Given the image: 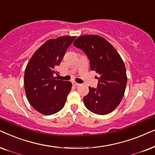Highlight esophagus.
<instances>
[{"label": "esophagus", "instance_id": "34e87169", "mask_svg": "<svg viewBox=\"0 0 155 155\" xmlns=\"http://www.w3.org/2000/svg\"><path fill=\"white\" fill-rule=\"evenodd\" d=\"M72 84H73V85H74V86H79V85H80L79 84L76 83V82H75V81H72Z\"/></svg>", "mask_w": 155, "mask_h": 155}]
</instances>
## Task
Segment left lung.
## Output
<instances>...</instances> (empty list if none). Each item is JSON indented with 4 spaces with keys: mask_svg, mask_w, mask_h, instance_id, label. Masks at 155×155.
<instances>
[{
    "mask_svg": "<svg viewBox=\"0 0 155 155\" xmlns=\"http://www.w3.org/2000/svg\"><path fill=\"white\" fill-rule=\"evenodd\" d=\"M73 45L81 49L90 61L91 70L100 75L97 88L89 86L84 97L86 108L98 115L114 110L122 100L127 84L125 66L116 49L98 35L79 37Z\"/></svg>",
    "mask_w": 155,
    "mask_h": 155,
    "instance_id": "1",
    "label": "left lung"
}]
</instances>
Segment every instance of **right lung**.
I'll return each mask as SVG.
<instances>
[{"mask_svg": "<svg viewBox=\"0 0 155 155\" xmlns=\"http://www.w3.org/2000/svg\"><path fill=\"white\" fill-rule=\"evenodd\" d=\"M76 37L62 36L45 42L31 57L24 75L25 91L33 108L49 115L61 110L71 89L70 81L57 80L54 74Z\"/></svg>", "mask_w": 155, "mask_h": 155, "instance_id": "obj_1", "label": "right lung"}]
</instances>
